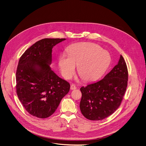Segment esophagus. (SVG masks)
Instances as JSON below:
<instances>
[{
  "label": "esophagus",
  "instance_id": "esophagus-1",
  "mask_svg": "<svg viewBox=\"0 0 146 146\" xmlns=\"http://www.w3.org/2000/svg\"><path fill=\"white\" fill-rule=\"evenodd\" d=\"M77 88L76 86L74 84H71L70 85V90H76Z\"/></svg>",
  "mask_w": 146,
  "mask_h": 146
}]
</instances>
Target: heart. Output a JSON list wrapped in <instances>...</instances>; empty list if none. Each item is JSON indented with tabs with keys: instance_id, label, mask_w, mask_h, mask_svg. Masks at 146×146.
Returning a JSON list of instances; mask_svg holds the SVG:
<instances>
[{
	"instance_id": "b5f03b06",
	"label": "heart",
	"mask_w": 146,
	"mask_h": 146,
	"mask_svg": "<svg viewBox=\"0 0 146 146\" xmlns=\"http://www.w3.org/2000/svg\"><path fill=\"white\" fill-rule=\"evenodd\" d=\"M67 53L61 54L58 59L61 73L66 78L72 77L77 65V72L83 80H95L105 72L111 61L109 52L94 43L73 44L68 48Z\"/></svg>"
}]
</instances>
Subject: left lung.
Listing matches in <instances>:
<instances>
[{
  "instance_id": "1",
  "label": "left lung",
  "mask_w": 146,
  "mask_h": 146,
  "mask_svg": "<svg viewBox=\"0 0 146 146\" xmlns=\"http://www.w3.org/2000/svg\"><path fill=\"white\" fill-rule=\"evenodd\" d=\"M128 80L126 62L121 55L118 64L103 79L80 88V108L82 115L94 121L111 115L121 105Z\"/></svg>"
}]
</instances>
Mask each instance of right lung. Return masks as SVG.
I'll return each instance as SVG.
<instances>
[{
  "mask_svg": "<svg viewBox=\"0 0 146 146\" xmlns=\"http://www.w3.org/2000/svg\"><path fill=\"white\" fill-rule=\"evenodd\" d=\"M66 38H43L21 56L16 72V90L25 110L39 118L51 116L70 90L69 83L52 70V49Z\"/></svg>",
  "mask_w": 146,
  "mask_h": 146,
  "instance_id": "1",
  "label": "right lung"
}]
</instances>
